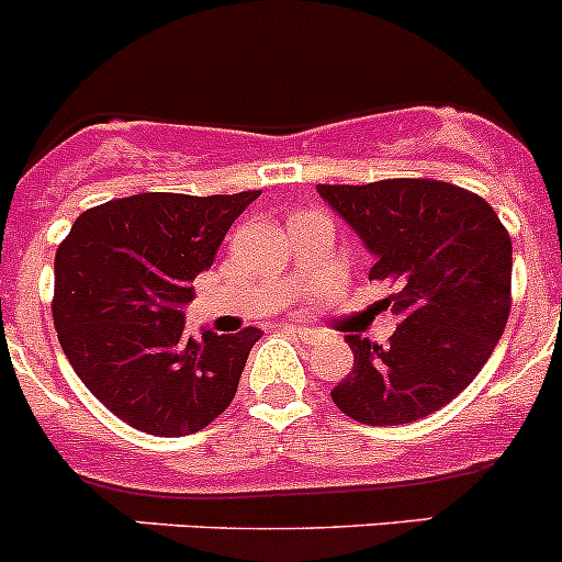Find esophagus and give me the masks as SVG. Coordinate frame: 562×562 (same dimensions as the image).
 Returning a JSON list of instances; mask_svg holds the SVG:
<instances>
[{"mask_svg":"<svg viewBox=\"0 0 562 562\" xmlns=\"http://www.w3.org/2000/svg\"><path fill=\"white\" fill-rule=\"evenodd\" d=\"M288 331H293V335H299L302 340H315V337L321 335L318 329H310V326H285Z\"/></svg>","mask_w":562,"mask_h":562,"instance_id":"obj_1","label":"esophagus"}]
</instances>
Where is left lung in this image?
<instances>
[{
	"mask_svg": "<svg viewBox=\"0 0 562 562\" xmlns=\"http://www.w3.org/2000/svg\"><path fill=\"white\" fill-rule=\"evenodd\" d=\"M318 194L373 255L370 280H392L401 318L386 346L346 335L353 370L331 390L364 426H403L472 384L510 315L514 249L492 205L453 183L392 178Z\"/></svg>",
	"mask_w": 562,
	"mask_h": 562,
	"instance_id": "obj_1",
	"label": "left lung"
}]
</instances>
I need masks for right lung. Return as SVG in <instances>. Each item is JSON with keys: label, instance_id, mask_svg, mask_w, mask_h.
Masks as SVG:
<instances>
[{"label": "right lung", "instance_id": "1", "mask_svg": "<svg viewBox=\"0 0 562 562\" xmlns=\"http://www.w3.org/2000/svg\"><path fill=\"white\" fill-rule=\"evenodd\" d=\"M260 192H148L85 211L54 258V326L87 390L128 426L187 437L231 406L263 331L187 335L192 280Z\"/></svg>", "mask_w": 562, "mask_h": 562}]
</instances>
